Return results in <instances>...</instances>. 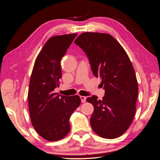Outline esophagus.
<instances>
[{"label":"esophagus","instance_id":"esophagus-1","mask_svg":"<svg viewBox=\"0 0 160 160\" xmlns=\"http://www.w3.org/2000/svg\"><path fill=\"white\" fill-rule=\"evenodd\" d=\"M80 98H81V102L82 103H85L86 101V99L87 98L85 96H80Z\"/></svg>","mask_w":160,"mask_h":160}]
</instances>
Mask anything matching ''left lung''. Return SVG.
I'll return each mask as SVG.
<instances>
[{"mask_svg": "<svg viewBox=\"0 0 160 160\" xmlns=\"http://www.w3.org/2000/svg\"><path fill=\"white\" fill-rule=\"evenodd\" d=\"M75 43L86 53L92 72L100 77L105 89L102 100L95 95L87 98L94 108L91 128L101 138H117L132 124L136 109L138 85L132 62L109 34L83 32Z\"/></svg>", "mask_w": 160, "mask_h": 160, "instance_id": "left-lung-1", "label": "left lung"}]
</instances>
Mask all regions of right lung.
I'll list each match as a JSON object with an SVG mask.
<instances>
[{
  "label": "right lung",
  "instance_id": "add662e5",
  "mask_svg": "<svg viewBox=\"0 0 160 160\" xmlns=\"http://www.w3.org/2000/svg\"><path fill=\"white\" fill-rule=\"evenodd\" d=\"M77 35L74 33L50 38L32 69L28 93L31 123L38 135L49 142L58 141L69 133L70 117L81 103L78 95L54 93L62 76L61 59Z\"/></svg>",
  "mask_w": 160,
  "mask_h": 160
}]
</instances>
